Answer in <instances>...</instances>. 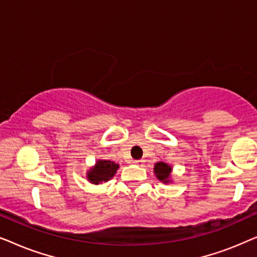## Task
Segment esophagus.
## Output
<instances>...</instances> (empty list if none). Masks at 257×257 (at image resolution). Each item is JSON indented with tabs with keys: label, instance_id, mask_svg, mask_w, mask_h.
Instances as JSON below:
<instances>
[{
	"label": "esophagus",
	"instance_id": "34e87169",
	"mask_svg": "<svg viewBox=\"0 0 257 257\" xmlns=\"http://www.w3.org/2000/svg\"><path fill=\"white\" fill-rule=\"evenodd\" d=\"M133 163H135L136 165H138V166H139V165H140V166H142V165L144 164V160H142V159H139V160H135V161H133Z\"/></svg>",
	"mask_w": 257,
	"mask_h": 257
}]
</instances>
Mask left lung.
Masks as SVG:
<instances>
[{"instance_id": "1", "label": "left lung", "mask_w": 257, "mask_h": 257, "mask_svg": "<svg viewBox=\"0 0 257 257\" xmlns=\"http://www.w3.org/2000/svg\"><path fill=\"white\" fill-rule=\"evenodd\" d=\"M172 170L173 168H172L171 165L164 163V161H159V163L154 165L153 172L158 180L164 182V184H170V182H172Z\"/></svg>"}]
</instances>
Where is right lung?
I'll return each instance as SVG.
<instances>
[{
  "label": "right lung",
  "mask_w": 257,
  "mask_h": 257,
  "mask_svg": "<svg viewBox=\"0 0 257 257\" xmlns=\"http://www.w3.org/2000/svg\"><path fill=\"white\" fill-rule=\"evenodd\" d=\"M119 168V164H115L111 160L98 159L96 164L86 172L87 181L93 185H100L107 182L114 177Z\"/></svg>",
  "instance_id": "right-lung-1"
}]
</instances>
